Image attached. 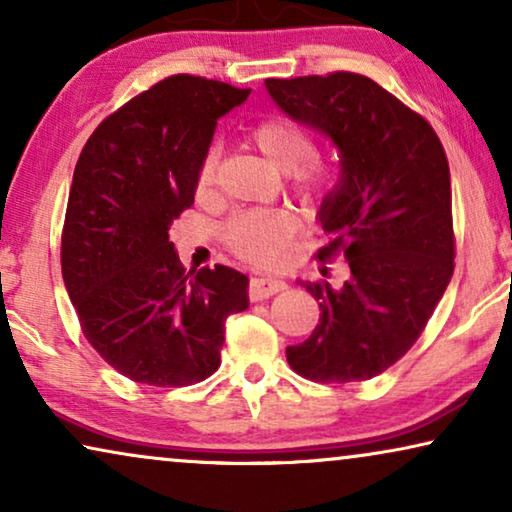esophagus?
Here are the masks:
<instances>
[{
	"label": "esophagus",
	"mask_w": 512,
	"mask_h": 512,
	"mask_svg": "<svg viewBox=\"0 0 512 512\" xmlns=\"http://www.w3.org/2000/svg\"><path fill=\"white\" fill-rule=\"evenodd\" d=\"M284 289H286L284 279L261 275V277L251 279V284H249V296H251V300H265V298L275 296V293L284 291Z\"/></svg>",
	"instance_id": "esophagus-1"
}]
</instances>
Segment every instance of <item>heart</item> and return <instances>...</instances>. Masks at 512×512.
Segmentation results:
<instances>
[{
	"instance_id": "obj_1",
	"label": "heart",
	"mask_w": 512,
	"mask_h": 512,
	"mask_svg": "<svg viewBox=\"0 0 512 512\" xmlns=\"http://www.w3.org/2000/svg\"><path fill=\"white\" fill-rule=\"evenodd\" d=\"M256 149L279 170L289 172L300 193L312 195L333 177L331 165L314 156L310 132L289 118L275 116L256 123L249 132ZM214 181V151H209L198 167V191L207 193ZM298 216L282 207H251L230 214L221 235L237 256L256 263H277L289 251L298 233Z\"/></svg>"
}]
</instances>
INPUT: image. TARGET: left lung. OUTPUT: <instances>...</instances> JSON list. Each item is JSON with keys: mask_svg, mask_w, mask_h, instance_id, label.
Wrapping results in <instances>:
<instances>
[{"mask_svg": "<svg viewBox=\"0 0 512 512\" xmlns=\"http://www.w3.org/2000/svg\"><path fill=\"white\" fill-rule=\"evenodd\" d=\"M265 88L286 116L340 153V179L317 212L326 235L317 256L345 258L347 279L300 282L321 314L310 338L286 347V361L307 380H370L415 345L452 279L443 144L422 116L368 76L265 79Z\"/></svg>", "mask_w": 512, "mask_h": 512, "instance_id": "8db88e82", "label": "left lung"}]
</instances>
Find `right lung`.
<instances>
[{
	"label": "right lung",
	"instance_id": "add662e5",
	"mask_svg": "<svg viewBox=\"0 0 512 512\" xmlns=\"http://www.w3.org/2000/svg\"><path fill=\"white\" fill-rule=\"evenodd\" d=\"M251 90L177 74L111 114L83 146L62 230V279L83 335L130 380L188 387L219 368L249 277L186 272L170 226L193 205L216 121Z\"/></svg>",
	"mask_w": 512,
	"mask_h": 512
}]
</instances>
